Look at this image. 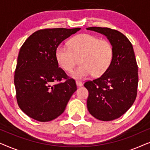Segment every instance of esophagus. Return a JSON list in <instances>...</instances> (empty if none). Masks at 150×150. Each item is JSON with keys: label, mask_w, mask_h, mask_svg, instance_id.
<instances>
[{"label": "esophagus", "mask_w": 150, "mask_h": 150, "mask_svg": "<svg viewBox=\"0 0 150 150\" xmlns=\"http://www.w3.org/2000/svg\"><path fill=\"white\" fill-rule=\"evenodd\" d=\"M76 83L78 87H82V86H83V83H82V82L80 81H76Z\"/></svg>", "instance_id": "obj_1"}]
</instances>
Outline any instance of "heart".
<instances>
[{
	"label": "heart",
	"mask_w": 150,
	"mask_h": 150,
	"mask_svg": "<svg viewBox=\"0 0 150 150\" xmlns=\"http://www.w3.org/2000/svg\"><path fill=\"white\" fill-rule=\"evenodd\" d=\"M114 49L109 41L100 40L91 34L82 33L69 41V46L61 44L57 47L55 57L58 64L65 71H72L79 59L80 66L71 74L73 79L83 80L92 74H104L111 65Z\"/></svg>",
	"instance_id": "1"
}]
</instances>
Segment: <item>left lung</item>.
<instances>
[{"label":"left lung","mask_w":150,"mask_h":150,"mask_svg":"<svg viewBox=\"0 0 150 150\" xmlns=\"http://www.w3.org/2000/svg\"><path fill=\"white\" fill-rule=\"evenodd\" d=\"M87 29L104 35L114 49L113 59L108 70L84 84L89 91L88 110L99 120H114L131 107L137 95L138 65L132 45L117 30L96 26Z\"/></svg>","instance_id":"obj_1"}]
</instances>
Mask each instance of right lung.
Segmentation results:
<instances>
[{"label":"right lung","instance_id":"obj_1","mask_svg":"<svg viewBox=\"0 0 150 150\" xmlns=\"http://www.w3.org/2000/svg\"><path fill=\"white\" fill-rule=\"evenodd\" d=\"M79 30H37L20 48L14 75L16 99L30 118L45 122L58 117L77 89L74 80L59 67L55 52L63 40Z\"/></svg>","mask_w":150,"mask_h":150}]
</instances>
